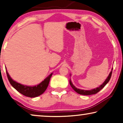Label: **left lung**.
<instances>
[{"label": "left lung", "mask_w": 123, "mask_h": 123, "mask_svg": "<svg viewBox=\"0 0 123 123\" xmlns=\"http://www.w3.org/2000/svg\"><path fill=\"white\" fill-rule=\"evenodd\" d=\"M112 70H113V68H112V69H111V72H110L109 76H108L107 78L105 80V81L103 82V83L102 85H100L99 87H97V88H94L93 89H91V90H88V91L87 90H83V89H80L77 88H76L74 85H73L72 82H71V79L69 80V84H70L71 87L72 88L73 90L76 91L77 93H78V94H80L85 95V96H88V95L96 94V93H98V92H99L100 90H101L104 87V86H105L108 83V82L109 81V80L111 78V73H112Z\"/></svg>", "instance_id": "1"}]
</instances>
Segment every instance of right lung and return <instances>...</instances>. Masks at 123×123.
Returning <instances> with one entry per match:
<instances>
[{"label":"right lung","instance_id":"1","mask_svg":"<svg viewBox=\"0 0 123 123\" xmlns=\"http://www.w3.org/2000/svg\"><path fill=\"white\" fill-rule=\"evenodd\" d=\"M6 72L8 80L11 85L21 94L25 96L30 97V98L38 97L43 94L48 87L50 78L52 75V73H51L43 82H41L37 85L35 86H27L21 85L20 83L15 82L10 77L7 71H6Z\"/></svg>","mask_w":123,"mask_h":123}]
</instances>
